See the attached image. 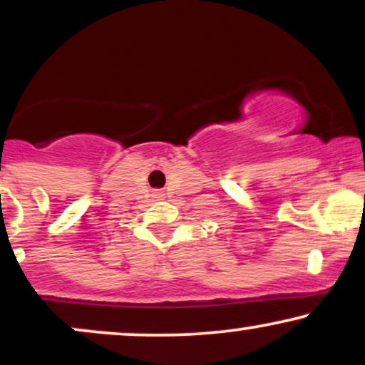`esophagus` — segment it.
I'll return each mask as SVG.
<instances>
[{
	"instance_id": "esophagus-1",
	"label": "esophagus",
	"mask_w": 365,
	"mask_h": 365,
	"mask_svg": "<svg viewBox=\"0 0 365 365\" xmlns=\"http://www.w3.org/2000/svg\"><path fill=\"white\" fill-rule=\"evenodd\" d=\"M158 197H161V199H163V194H158Z\"/></svg>"
}]
</instances>
